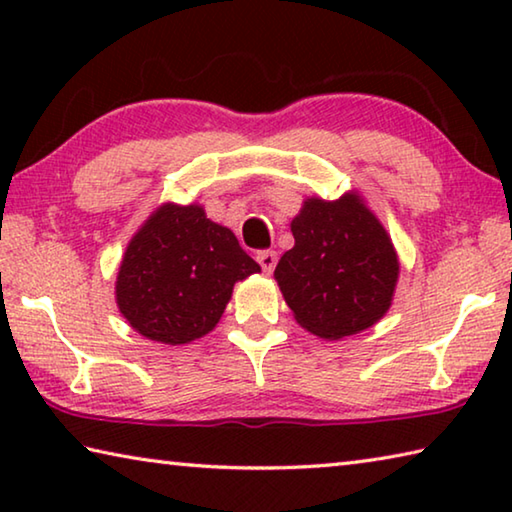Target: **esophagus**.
Masks as SVG:
<instances>
[{
  "label": "esophagus",
  "mask_w": 512,
  "mask_h": 512,
  "mask_svg": "<svg viewBox=\"0 0 512 512\" xmlns=\"http://www.w3.org/2000/svg\"><path fill=\"white\" fill-rule=\"evenodd\" d=\"M257 262H259V266H262V271L266 275H271L275 264H277V253L275 250H262V253H257Z\"/></svg>",
  "instance_id": "obj_1"
}]
</instances>
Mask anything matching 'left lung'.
Listing matches in <instances>:
<instances>
[{"mask_svg": "<svg viewBox=\"0 0 512 512\" xmlns=\"http://www.w3.org/2000/svg\"><path fill=\"white\" fill-rule=\"evenodd\" d=\"M296 246L275 280L307 332L339 341L377 323L391 307L400 262L384 225L359 194L307 198L291 221Z\"/></svg>", "mask_w": 512, "mask_h": 512, "instance_id": "8db88e82", "label": "left lung"}]
</instances>
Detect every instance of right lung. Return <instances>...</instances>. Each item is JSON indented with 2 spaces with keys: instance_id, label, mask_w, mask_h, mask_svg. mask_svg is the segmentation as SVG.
Here are the masks:
<instances>
[{
  "instance_id": "right-lung-1",
  "label": "right lung",
  "mask_w": 512,
  "mask_h": 512,
  "mask_svg": "<svg viewBox=\"0 0 512 512\" xmlns=\"http://www.w3.org/2000/svg\"><path fill=\"white\" fill-rule=\"evenodd\" d=\"M262 268L201 205L164 203L128 244L115 296L135 332L183 345L212 332L235 282Z\"/></svg>"
}]
</instances>
